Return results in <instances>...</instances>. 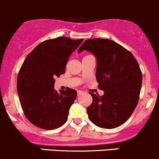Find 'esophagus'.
Wrapping results in <instances>:
<instances>
[{
  "mask_svg": "<svg viewBox=\"0 0 159 159\" xmlns=\"http://www.w3.org/2000/svg\"><path fill=\"white\" fill-rule=\"evenodd\" d=\"M82 94H83V92L80 91V90L77 91V96H80Z\"/></svg>",
  "mask_w": 159,
  "mask_h": 159,
  "instance_id": "1",
  "label": "esophagus"
}]
</instances>
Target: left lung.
I'll return each mask as SVG.
<instances>
[{
    "label": "left lung",
    "instance_id": "obj_1",
    "mask_svg": "<svg viewBox=\"0 0 159 159\" xmlns=\"http://www.w3.org/2000/svg\"><path fill=\"white\" fill-rule=\"evenodd\" d=\"M84 50L96 57V81L104 91L101 96L89 93L93 102L88 116L100 128H116L128 120L138 104L142 82L139 65L129 50L108 39L86 40L78 53Z\"/></svg>",
    "mask_w": 159,
    "mask_h": 159
}]
</instances>
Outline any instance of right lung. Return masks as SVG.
<instances>
[{
	"label": "right lung",
	"instance_id": "add662e5",
	"mask_svg": "<svg viewBox=\"0 0 159 159\" xmlns=\"http://www.w3.org/2000/svg\"><path fill=\"white\" fill-rule=\"evenodd\" d=\"M83 40L65 37L45 40L26 57L17 77V93L26 117L36 126L54 129L67 119L77 93L70 88L58 93L54 78L65 73L69 58Z\"/></svg>",
	"mask_w": 159,
	"mask_h": 159
}]
</instances>
